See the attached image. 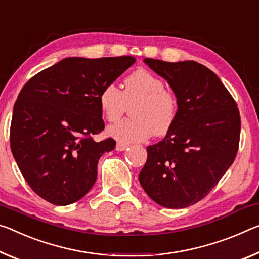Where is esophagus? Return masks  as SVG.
<instances>
[{"mask_svg": "<svg viewBox=\"0 0 259 259\" xmlns=\"http://www.w3.org/2000/svg\"><path fill=\"white\" fill-rule=\"evenodd\" d=\"M128 147H129V145H128V144H125V143L117 142L116 147H115V149H116V151H124V150L128 149Z\"/></svg>", "mask_w": 259, "mask_h": 259, "instance_id": "34e87169", "label": "esophagus"}]
</instances>
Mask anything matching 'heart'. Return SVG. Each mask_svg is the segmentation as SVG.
<instances>
[{
  "label": "heart",
  "instance_id": "1",
  "mask_svg": "<svg viewBox=\"0 0 259 259\" xmlns=\"http://www.w3.org/2000/svg\"><path fill=\"white\" fill-rule=\"evenodd\" d=\"M102 115L115 122L132 106L133 117L110 125L107 134L118 142H144L152 135L165 136L175 123L179 112V100L175 93L165 89L161 78L139 69L124 79V89L115 84L106 85L99 93Z\"/></svg>",
  "mask_w": 259,
  "mask_h": 259
}]
</instances>
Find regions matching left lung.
I'll list each match as a JSON object with an SVG mask.
<instances>
[{
	"mask_svg": "<svg viewBox=\"0 0 259 259\" xmlns=\"http://www.w3.org/2000/svg\"><path fill=\"white\" fill-rule=\"evenodd\" d=\"M144 62L170 85L179 112L165 138L147 146L139 182L161 206L188 207L210 194L235 160L239 108L219 77L203 64L154 59Z\"/></svg>",
	"mask_w": 259,
	"mask_h": 259,
	"instance_id": "left-lung-1",
	"label": "left lung"
}]
</instances>
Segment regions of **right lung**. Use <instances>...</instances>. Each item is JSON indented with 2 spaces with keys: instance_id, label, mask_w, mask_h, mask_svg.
Wrapping results in <instances>:
<instances>
[{
  "instance_id": "obj_1",
  "label": "right lung",
  "mask_w": 259,
  "mask_h": 259,
  "mask_svg": "<svg viewBox=\"0 0 259 259\" xmlns=\"http://www.w3.org/2000/svg\"><path fill=\"white\" fill-rule=\"evenodd\" d=\"M135 61L67 57L24 85L14 106L10 147L24 179L41 198L64 206L93 187L98 161L116 144L113 138H92L105 129L98 98Z\"/></svg>"
}]
</instances>
